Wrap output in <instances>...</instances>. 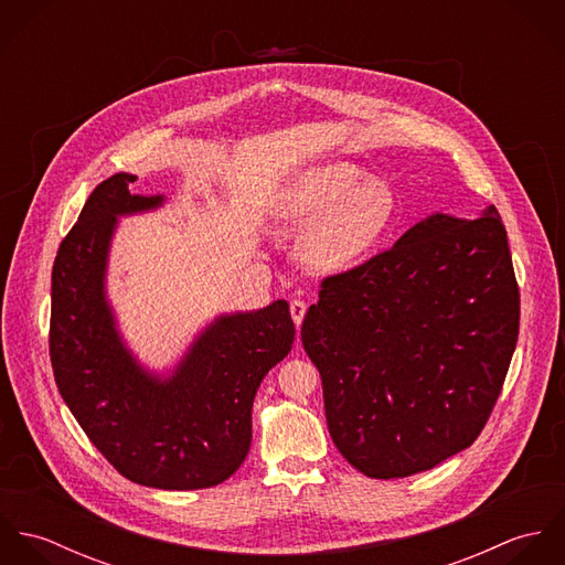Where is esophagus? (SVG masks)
<instances>
[{
  "instance_id": "34e87169",
  "label": "esophagus",
  "mask_w": 565,
  "mask_h": 565,
  "mask_svg": "<svg viewBox=\"0 0 565 565\" xmlns=\"http://www.w3.org/2000/svg\"><path fill=\"white\" fill-rule=\"evenodd\" d=\"M305 313H307V305H305L302 300H294V302H291V318H294L296 326H300V323H302V320H305Z\"/></svg>"
}]
</instances>
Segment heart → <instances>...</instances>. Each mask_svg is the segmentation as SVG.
<instances>
[{
	"mask_svg": "<svg viewBox=\"0 0 565 565\" xmlns=\"http://www.w3.org/2000/svg\"><path fill=\"white\" fill-rule=\"evenodd\" d=\"M403 202L387 178L367 175L354 162L332 161L298 171L280 191L276 213L294 228L300 260L322 274L350 269L390 237Z\"/></svg>",
	"mask_w": 565,
	"mask_h": 565,
	"instance_id": "obj_1",
	"label": "heart"
}]
</instances>
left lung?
<instances>
[{
    "label": "left lung",
    "instance_id": "left-lung-1",
    "mask_svg": "<svg viewBox=\"0 0 565 565\" xmlns=\"http://www.w3.org/2000/svg\"><path fill=\"white\" fill-rule=\"evenodd\" d=\"M520 294L495 206L433 213L330 276L302 323L330 437L370 479L430 470L475 444L502 390Z\"/></svg>",
    "mask_w": 565,
    "mask_h": 565
}]
</instances>
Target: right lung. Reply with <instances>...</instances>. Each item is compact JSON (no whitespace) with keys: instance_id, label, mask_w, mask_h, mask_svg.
I'll return each instance as SVG.
<instances>
[{"instance_id":"add662e5","label":"right lung","mask_w":565,"mask_h":565,"mask_svg":"<svg viewBox=\"0 0 565 565\" xmlns=\"http://www.w3.org/2000/svg\"><path fill=\"white\" fill-rule=\"evenodd\" d=\"M115 173L86 200L52 269L54 379L82 430L132 483L204 489L233 477L252 441V403L294 343L287 300L220 313L169 367L128 345L108 298V260L121 217L159 211L164 195L130 193Z\"/></svg>"}]
</instances>
